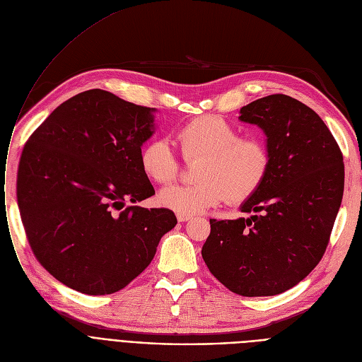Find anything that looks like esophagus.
Returning a JSON list of instances; mask_svg holds the SVG:
<instances>
[{
	"label": "esophagus",
	"instance_id": "34e87169",
	"mask_svg": "<svg viewBox=\"0 0 362 362\" xmlns=\"http://www.w3.org/2000/svg\"><path fill=\"white\" fill-rule=\"evenodd\" d=\"M177 219H178V222H187V221H189V219H191V216H189V215L177 214Z\"/></svg>",
	"mask_w": 362,
	"mask_h": 362
}]
</instances>
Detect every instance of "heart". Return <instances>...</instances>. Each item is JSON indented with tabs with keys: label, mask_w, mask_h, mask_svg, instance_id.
<instances>
[{
	"label": "heart",
	"mask_w": 362,
	"mask_h": 362,
	"mask_svg": "<svg viewBox=\"0 0 362 362\" xmlns=\"http://www.w3.org/2000/svg\"><path fill=\"white\" fill-rule=\"evenodd\" d=\"M182 156L200 159L193 185L160 189L162 207L182 215H196L228 200L241 204L256 194L267 177L270 152L260 139L241 137L235 125L218 115H203L185 122L177 133ZM140 166L158 184L173 182L180 171L178 159L166 139H152L140 148Z\"/></svg>",
	"instance_id": "obj_1"
}]
</instances>
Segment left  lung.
<instances>
[{"mask_svg": "<svg viewBox=\"0 0 362 362\" xmlns=\"http://www.w3.org/2000/svg\"><path fill=\"white\" fill-rule=\"evenodd\" d=\"M240 121L266 134V180L240 206L248 218L210 219L202 256L210 273L243 296L282 293L322 260L342 203L344 158L327 125L286 95L254 100Z\"/></svg>", "mask_w": 362, "mask_h": 362, "instance_id": "obj_1", "label": "left lung"}]
</instances>
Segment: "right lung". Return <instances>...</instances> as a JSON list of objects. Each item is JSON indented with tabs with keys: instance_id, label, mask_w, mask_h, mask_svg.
Returning a JSON list of instances; mask_svg holds the SVG:
<instances>
[{
	"instance_id": "1",
	"label": "right lung",
	"mask_w": 362,
	"mask_h": 362,
	"mask_svg": "<svg viewBox=\"0 0 362 362\" xmlns=\"http://www.w3.org/2000/svg\"><path fill=\"white\" fill-rule=\"evenodd\" d=\"M155 108L92 89L61 103L28 140L17 203L35 257L55 279L88 295L129 285L177 225L169 209L125 206L155 194L140 148Z\"/></svg>"
}]
</instances>
